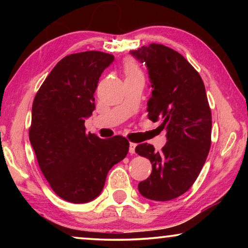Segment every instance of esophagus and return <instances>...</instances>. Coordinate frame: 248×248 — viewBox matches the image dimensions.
<instances>
[{"label":"esophagus","mask_w":248,"mask_h":248,"mask_svg":"<svg viewBox=\"0 0 248 248\" xmlns=\"http://www.w3.org/2000/svg\"><path fill=\"white\" fill-rule=\"evenodd\" d=\"M135 147H137V144L135 143H130V154L131 155L135 154Z\"/></svg>","instance_id":"obj_1"}]
</instances>
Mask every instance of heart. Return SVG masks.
<instances>
[{"label": "heart", "mask_w": 248, "mask_h": 248, "mask_svg": "<svg viewBox=\"0 0 248 248\" xmlns=\"http://www.w3.org/2000/svg\"><path fill=\"white\" fill-rule=\"evenodd\" d=\"M124 70H125V73H126V77H130V76H133V74L140 73V71H139V67L137 66V64H135L134 62H132V61H127V62L125 63Z\"/></svg>", "instance_id": "heart-1"}]
</instances>
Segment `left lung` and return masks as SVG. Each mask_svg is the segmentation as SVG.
I'll return each mask as SVG.
<instances>
[{
    "mask_svg": "<svg viewBox=\"0 0 248 248\" xmlns=\"http://www.w3.org/2000/svg\"><path fill=\"white\" fill-rule=\"evenodd\" d=\"M130 54L148 69V117L161 120L167 131L161 151L148 143L135 148L152 164L151 175L138 188L145 199L169 201L188 191L209 155L212 121L205 87L185 57L169 47L150 44Z\"/></svg>",
    "mask_w": 248,
    "mask_h": 248,
    "instance_id": "1",
    "label": "left lung"
}]
</instances>
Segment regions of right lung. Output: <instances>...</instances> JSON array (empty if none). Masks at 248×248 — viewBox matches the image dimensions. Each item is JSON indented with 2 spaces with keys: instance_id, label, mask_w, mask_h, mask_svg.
I'll return each instance as SVG.
<instances>
[{
  "instance_id": "obj_1",
  "label": "right lung",
  "mask_w": 248,
  "mask_h": 248,
  "mask_svg": "<svg viewBox=\"0 0 248 248\" xmlns=\"http://www.w3.org/2000/svg\"><path fill=\"white\" fill-rule=\"evenodd\" d=\"M110 54H71L50 71L32 104L29 139L37 161L60 198L87 203L99 196L109 169L126 157L128 141L86 133L84 121L94 110L93 93Z\"/></svg>"
}]
</instances>
